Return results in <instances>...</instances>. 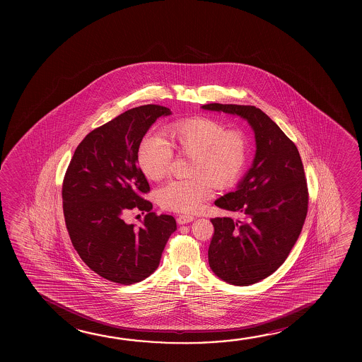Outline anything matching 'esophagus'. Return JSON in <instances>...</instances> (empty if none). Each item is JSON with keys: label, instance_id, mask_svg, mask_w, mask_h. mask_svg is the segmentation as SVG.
Returning a JSON list of instances; mask_svg holds the SVG:
<instances>
[{"label": "esophagus", "instance_id": "obj_1", "mask_svg": "<svg viewBox=\"0 0 362 362\" xmlns=\"http://www.w3.org/2000/svg\"><path fill=\"white\" fill-rule=\"evenodd\" d=\"M192 221H194V217L189 216V214H180L177 218L179 225H185V223H189Z\"/></svg>", "mask_w": 362, "mask_h": 362}]
</instances>
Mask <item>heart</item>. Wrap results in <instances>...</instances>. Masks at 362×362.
I'll return each instance as SVG.
<instances>
[{"label":"heart","instance_id":"b5f03b06","mask_svg":"<svg viewBox=\"0 0 362 362\" xmlns=\"http://www.w3.org/2000/svg\"><path fill=\"white\" fill-rule=\"evenodd\" d=\"M165 140L148 132L137 148L144 175L159 180L172 164L174 153L193 155L187 180H170L158 190L161 207L175 212H196L218 188L231 187L243 175L249 143L241 130H226L216 119L194 117L174 122L164 130Z\"/></svg>","mask_w":362,"mask_h":362}]
</instances>
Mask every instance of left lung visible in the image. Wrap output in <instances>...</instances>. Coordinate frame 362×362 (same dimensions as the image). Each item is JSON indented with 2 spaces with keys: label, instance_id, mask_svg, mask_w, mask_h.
Instances as JSON below:
<instances>
[{
  "label": "left lung",
  "instance_id": "8db88e82",
  "mask_svg": "<svg viewBox=\"0 0 362 362\" xmlns=\"http://www.w3.org/2000/svg\"><path fill=\"white\" fill-rule=\"evenodd\" d=\"M203 110L236 115L255 134V159L235 192L214 202L243 214V221L212 218L209 267L232 285L255 284L278 269L302 232L308 212V188L296 144L255 106L203 105Z\"/></svg>",
  "mask_w": 362,
  "mask_h": 362
}]
</instances>
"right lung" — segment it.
<instances>
[{
  "label": "right lung",
  "instance_id": "obj_1",
  "mask_svg": "<svg viewBox=\"0 0 362 362\" xmlns=\"http://www.w3.org/2000/svg\"><path fill=\"white\" fill-rule=\"evenodd\" d=\"M172 111L159 105L131 108L90 131L78 145L63 180V212L78 255L102 278L130 285L154 273L177 222L155 214L144 199L148 180L137 148L150 126ZM148 211L144 227L124 222L131 209Z\"/></svg>",
  "mask_w": 362,
  "mask_h": 362
}]
</instances>
